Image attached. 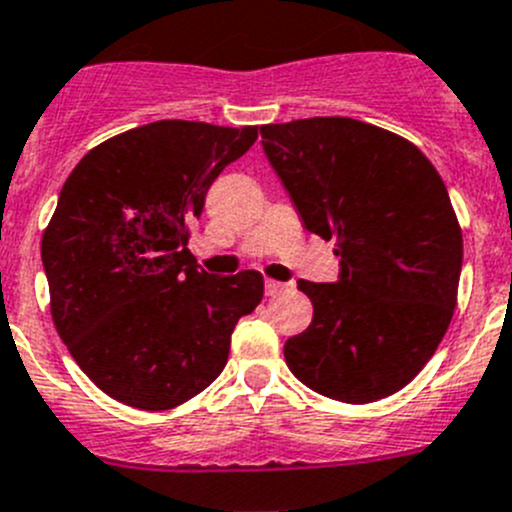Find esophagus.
<instances>
[{
    "mask_svg": "<svg viewBox=\"0 0 512 512\" xmlns=\"http://www.w3.org/2000/svg\"><path fill=\"white\" fill-rule=\"evenodd\" d=\"M290 290V285H287V282H277V280H265V292L270 297H275V295H282V292H287Z\"/></svg>",
    "mask_w": 512,
    "mask_h": 512,
    "instance_id": "esophagus-1",
    "label": "esophagus"
}]
</instances>
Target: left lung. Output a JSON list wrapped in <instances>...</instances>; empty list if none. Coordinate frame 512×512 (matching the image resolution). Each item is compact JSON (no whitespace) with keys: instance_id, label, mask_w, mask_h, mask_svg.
<instances>
[{"instance_id":"8db88e82","label":"left lung","mask_w":512,"mask_h":512,"mask_svg":"<svg viewBox=\"0 0 512 512\" xmlns=\"http://www.w3.org/2000/svg\"><path fill=\"white\" fill-rule=\"evenodd\" d=\"M305 227L335 240L337 282H297L312 322L285 342L292 375L340 403L405 388L453 320L463 232L445 182L403 137L350 117L260 127Z\"/></svg>"}]
</instances>
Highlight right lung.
<instances>
[{"label": "right lung", "mask_w": 512, "mask_h": 512, "mask_svg": "<svg viewBox=\"0 0 512 512\" xmlns=\"http://www.w3.org/2000/svg\"><path fill=\"white\" fill-rule=\"evenodd\" d=\"M257 127L160 119L79 160L42 237L59 337L109 398L170 410L210 385L237 320L262 300L255 270L217 277L187 250L190 225Z\"/></svg>", "instance_id": "right-lung-1"}]
</instances>
